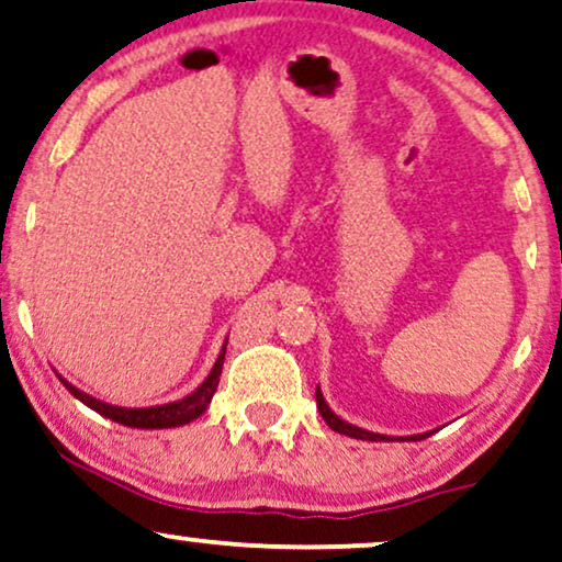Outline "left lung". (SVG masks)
I'll return each mask as SVG.
<instances>
[{
  "label": "left lung",
  "mask_w": 562,
  "mask_h": 562,
  "mask_svg": "<svg viewBox=\"0 0 562 562\" xmlns=\"http://www.w3.org/2000/svg\"><path fill=\"white\" fill-rule=\"evenodd\" d=\"M316 406L321 411V416H324V422L331 426L334 431L339 434H347V437H355V439H364V442H406L403 437H387V434H375V431H368V429H359V426L344 422V418H339L334 414L331 408H328V403L324 401V393H321V387H316ZM429 434L434 431H424V434H414V437H408L411 442H418V439H426Z\"/></svg>",
  "instance_id": "1"
}]
</instances>
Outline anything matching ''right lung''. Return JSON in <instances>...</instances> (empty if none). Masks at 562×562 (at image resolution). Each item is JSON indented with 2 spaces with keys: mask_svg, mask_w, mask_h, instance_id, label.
I'll return each mask as SVG.
<instances>
[{
  "mask_svg": "<svg viewBox=\"0 0 562 562\" xmlns=\"http://www.w3.org/2000/svg\"><path fill=\"white\" fill-rule=\"evenodd\" d=\"M226 344L223 341L221 355L215 359L213 370L207 372V378L200 383L190 395L184 398L171 401V403H161V406H146V408H125V406H112V403H104L100 398H92V395L79 391L77 385H71L69 380L58 375L66 391H69L74 398H79L85 406H89L97 414L110 418V422H117L123 426H131V429H171V426H184L194 422L198 416L205 414V408L211 406L215 387H218L221 380V370H223V359H226Z\"/></svg>",
  "mask_w": 562,
  "mask_h": 562,
  "instance_id": "obj_1",
  "label": "right lung"
}]
</instances>
